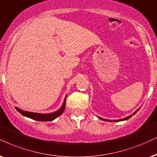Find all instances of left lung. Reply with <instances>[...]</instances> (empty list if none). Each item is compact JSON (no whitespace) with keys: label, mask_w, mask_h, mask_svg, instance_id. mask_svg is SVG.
<instances>
[{"label":"left lung","mask_w":157,"mask_h":157,"mask_svg":"<svg viewBox=\"0 0 157 157\" xmlns=\"http://www.w3.org/2000/svg\"><path fill=\"white\" fill-rule=\"evenodd\" d=\"M139 110V109H138L136 111V112H135L134 113H133V115L136 114V113L138 112V111ZM130 117H132V115H130V116L129 117H126V118H124V119H122V120H113L114 121V122H120V121H122V120H128V119H130ZM99 119H101V120H104V121H106V122H112V120H105V119H103V118H101V117H99Z\"/></svg>","instance_id":"obj_1"}]
</instances>
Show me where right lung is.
Returning a JSON list of instances; mask_svg holds the SVG:
<instances>
[{
  "label": "right lung",
  "instance_id": "obj_1",
  "mask_svg": "<svg viewBox=\"0 0 157 157\" xmlns=\"http://www.w3.org/2000/svg\"><path fill=\"white\" fill-rule=\"evenodd\" d=\"M65 105H66V98L64 99V104H63L62 106L56 112L51 113V114H38V113H33V112H25L20 109L15 107V109L19 112L20 114H21L24 116L27 117L31 118L33 120H37V121H41V122H46V121H52L55 120L56 118H57L58 117L64 112L65 109Z\"/></svg>",
  "mask_w": 157,
  "mask_h": 157
}]
</instances>
